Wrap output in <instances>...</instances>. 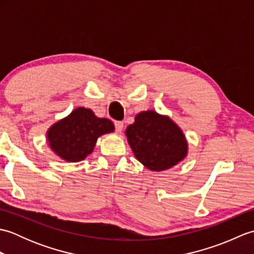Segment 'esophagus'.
I'll return each mask as SVG.
<instances>
[{
  "instance_id": "1",
  "label": "esophagus",
  "mask_w": 254,
  "mask_h": 254,
  "mask_svg": "<svg viewBox=\"0 0 254 254\" xmlns=\"http://www.w3.org/2000/svg\"><path fill=\"white\" fill-rule=\"evenodd\" d=\"M115 127L118 133H120L123 130V122L122 121H116L115 122Z\"/></svg>"
}]
</instances>
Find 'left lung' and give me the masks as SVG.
<instances>
[{"label":"left lung","mask_w":254,"mask_h":254,"mask_svg":"<svg viewBox=\"0 0 254 254\" xmlns=\"http://www.w3.org/2000/svg\"><path fill=\"white\" fill-rule=\"evenodd\" d=\"M126 134L137 160L150 170L168 169L185 158L188 152L180 128L168 117L155 111L138 113Z\"/></svg>","instance_id":"left-lung-1"}]
</instances>
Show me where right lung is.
<instances>
[{
    "mask_svg": "<svg viewBox=\"0 0 254 254\" xmlns=\"http://www.w3.org/2000/svg\"><path fill=\"white\" fill-rule=\"evenodd\" d=\"M115 130L106 118H97L90 109L77 108L48 131L51 148L66 161H80L95 147L97 138Z\"/></svg>",
    "mask_w": 254,
    "mask_h": 254,
    "instance_id": "1",
    "label": "right lung"
}]
</instances>
